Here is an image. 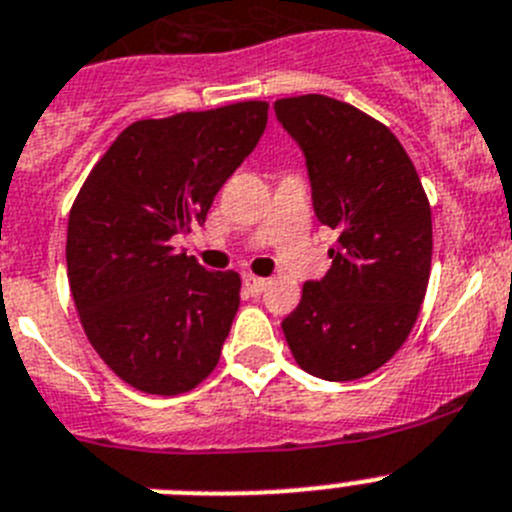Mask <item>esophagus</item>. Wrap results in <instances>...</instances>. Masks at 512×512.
I'll return each instance as SVG.
<instances>
[{"label":"esophagus","mask_w":512,"mask_h":512,"mask_svg":"<svg viewBox=\"0 0 512 512\" xmlns=\"http://www.w3.org/2000/svg\"><path fill=\"white\" fill-rule=\"evenodd\" d=\"M243 287H246L251 295H261L266 289V279L253 277V274H243Z\"/></svg>","instance_id":"obj_1"}]
</instances>
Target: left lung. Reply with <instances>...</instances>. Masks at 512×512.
I'll return each mask as SVG.
<instances>
[{"mask_svg": "<svg viewBox=\"0 0 512 512\" xmlns=\"http://www.w3.org/2000/svg\"><path fill=\"white\" fill-rule=\"evenodd\" d=\"M305 153L312 207L336 230L330 269L282 320L307 374L354 382L397 354L418 320L433 253L431 205L413 161L382 122L323 94L274 102Z\"/></svg>", "mask_w": 512, "mask_h": 512, "instance_id": "1", "label": "left lung"}]
</instances>
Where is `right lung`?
Segmentation results:
<instances>
[{
    "label": "right lung",
    "instance_id": "obj_1",
    "mask_svg": "<svg viewBox=\"0 0 512 512\" xmlns=\"http://www.w3.org/2000/svg\"><path fill=\"white\" fill-rule=\"evenodd\" d=\"M266 102L138 120L97 161L69 215L66 266L89 343L148 395L189 392L217 366L241 305L235 271L174 251L266 128Z\"/></svg>",
    "mask_w": 512,
    "mask_h": 512
}]
</instances>
